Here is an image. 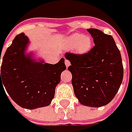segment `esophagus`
<instances>
[{"instance_id":"1","label":"esophagus","mask_w":132,"mask_h":132,"mask_svg":"<svg viewBox=\"0 0 132 132\" xmlns=\"http://www.w3.org/2000/svg\"><path fill=\"white\" fill-rule=\"evenodd\" d=\"M65 65H67V67H68L70 65V62L68 59H65Z\"/></svg>"}]
</instances>
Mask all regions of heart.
Instances as JSON below:
<instances>
[{
  "instance_id": "heart-1",
  "label": "heart",
  "mask_w": 132,
  "mask_h": 132,
  "mask_svg": "<svg viewBox=\"0 0 132 132\" xmlns=\"http://www.w3.org/2000/svg\"><path fill=\"white\" fill-rule=\"evenodd\" d=\"M67 44L70 47H75L79 53L88 52L92 44V38L88 36H84L81 34H73L67 39Z\"/></svg>"
}]
</instances>
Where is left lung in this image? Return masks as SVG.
I'll return each instance as SVG.
<instances>
[{
    "mask_svg": "<svg viewBox=\"0 0 132 132\" xmlns=\"http://www.w3.org/2000/svg\"><path fill=\"white\" fill-rule=\"evenodd\" d=\"M95 46L84 54L65 53L71 65L72 84L80 103L91 107L107 105L123 80L120 52L112 36L98 29H88Z\"/></svg>",
    "mask_w": 132,
    "mask_h": 132,
    "instance_id": "left-lung-1",
    "label": "left lung"
}]
</instances>
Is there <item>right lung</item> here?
Masks as SVG:
<instances>
[{
  "mask_svg": "<svg viewBox=\"0 0 132 132\" xmlns=\"http://www.w3.org/2000/svg\"><path fill=\"white\" fill-rule=\"evenodd\" d=\"M28 43L27 36L22 33L7 48L0 70V88H4V85L19 106L34 110L51 104L61 73L67 67L63 58L54 65L35 62L30 55H25Z\"/></svg>",
  "mask_w": 132,
  "mask_h": 132,
  "instance_id": "right-lung-1",
  "label": "right lung"
}]
</instances>
